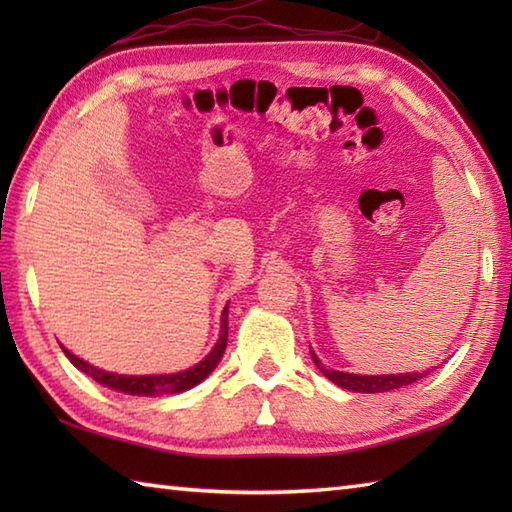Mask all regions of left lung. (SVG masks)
<instances>
[{
  "label": "left lung",
  "mask_w": 512,
  "mask_h": 512,
  "mask_svg": "<svg viewBox=\"0 0 512 512\" xmlns=\"http://www.w3.org/2000/svg\"><path fill=\"white\" fill-rule=\"evenodd\" d=\"M312 354V361L317 365L323 376H328L334 385H339L343 389L358 391V394H380V391H391L398 387H405L416 383V380L427 376V372H413V374H380V376H358V374H347V372H334V369H325L317 354Z\"/></svg>",
  "instance_id": "left-lung-1"
}]
</instances>
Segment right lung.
Wrapping results in <instances>:
<instances>
[{"mask_svg":"<svg viewBox=\"0 0 512 512\" xmlns=\"http://www.w3.org/2000/svg\"><path fill=\"white\" fill-rule=\"evenodd\" d=\"M226 341H228V306L222 312L220 341L215 343V347L209 352V356L204 358V361H200L195 367L187 369V372L158 374V376L110 374V372H105V369H99V367L81 361L79 356H74L72 352L65 350L63 345H61V350L65 352V356L70 358V363L74 367H79L83 374L92 376L96 383L103 385V387H110L114 391H123V394H129V396H162V394H182V391H187L198 383H202V380L217 367V363L222 361L224 350H226Z\"/></svg>","mask_w":512,"mask_h":512,"instance_id":"1","label":"right lung"}]
</instances>
